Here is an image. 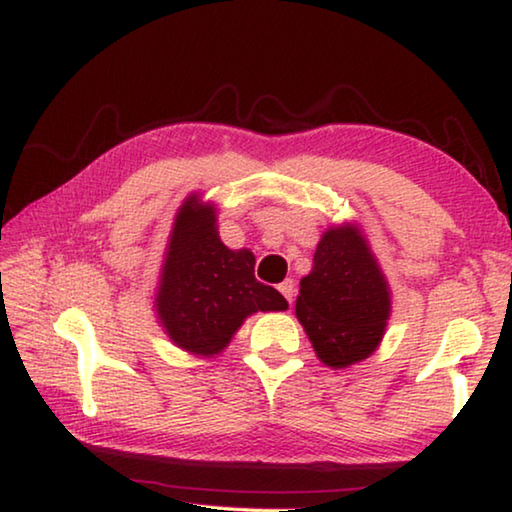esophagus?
Returning <instances> with one entry per match:
<instances>
[{"mask_svg":"<svg viewBox=\"0 0 512 512\" xmlns=\"http://www.w3.org/2000/svg\"><path fill=\"white\" fill-rule=\"evenodd\" d=\"M280 293L284 298L289 300V305L293 302V298H296V282L293 280H284L282 284H280Z\"/></svg>","mask_w":512,"mask_h":512,"instance_id":"1","label":"esophagus"}]
</instances>
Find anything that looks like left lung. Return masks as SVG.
I'll list each match as a JSON object with an SVG mask.
<instances>
[{
    "mask_svg": "<svg viewBox=\"0 0 512 512\" xmlns=\"http://www.w3.org/2000/svg\"><path fill=\"white\" fill-rule=\"evenodd\" d=\"M296 316L329 368H348L377 350L391 291L357 225H336L320 237L311 273L300 280Z\"/></svg>",
    "mask_w": 512,
    "mask_h": 512,
    "instance_id": "8db88e82",
    "label": "left lung"
}]
</instances>
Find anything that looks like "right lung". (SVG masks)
<instances>
[{
  "label": "right lung",
  "instance_id": "add662e5",
  "mask_svg": "<svg viewBox=\"0 0 512 512\" xmlns=\"http://www.w3.org/2000/svg\"><path fill=\"white\" fill-rule=\"evenodd\" d=\"M280 291L255 280V255L230 250L216 230V207L185 198L164 253L155 311L169 339L198 357H214L255 311H284Z\"/></svg>",
  "mask_w": 512,
  "mask_h": 512
}]
</instances>
